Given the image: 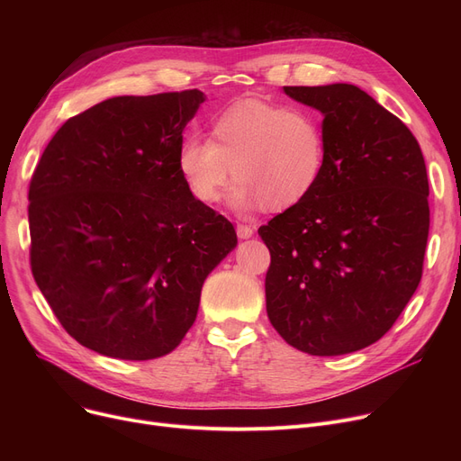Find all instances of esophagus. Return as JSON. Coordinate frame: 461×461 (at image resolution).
<instances>
[{
    "instance_id": "obj_1",
    "label": "esophagus",
    "mask_w": 461,
    "mask_h": 461,
    "mask_svg": "<svg viewBox=\"0 0 461 461\" xmlns=\"http://www.w3.org/2000/svg\"><path fill=\"white\" fill-rule=\"evenodd\" d=\"M237 235L239 239H250L254 235V228L249 224H237Z\"/></svg>"
}]
</instances>
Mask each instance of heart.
<instances>
[{
  "instance_id": "heart-1",
  "label": "heart",
  "mask_w": 461,
  "mask_h": 461,
  "mask_svg": "<svg viewBox=\"0 0 461 461\" xmlns=\"http://www.w3.org/2000/svg\"><path fill=\"white\" fill-rule=\"evenodd\" d=\"M327 160L320 117L261 99H240L211 121V141L186 136L177 167L192 198L214 203L233 174L228 202L247 212L285 211L316 190Z\"/></svg>"
}]
</instances>
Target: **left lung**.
Masks as SVG:
<instances>
[{
  "label": "left lung",
  "mask_w": 461,
  "mask_h": 461,
  "mask_svg": "<svg viewBox=\"0 0 461 461\" xmlns=\"http://www.w3.org/2000/svg\"><path fill=\"white\" fill-rule=\"evenodd\" d=\"M284 91L321 112L327 160L316 190L258 230L271 252L267 316L299 351L353 353L391 330L422 278L424 157L413 132L357 86Z\"/></svg>",
  "instance_id": "1"
}]
</instances>
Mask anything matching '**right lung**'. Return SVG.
Returning <instances> with one entry per match:
<instances>
[{
  "instance_id": "1",
  "label": "right lung",
  "mask_w": 461,
  "mask_h": 461,
  "mask_svg": "<svg viewBox=\"0 0 461 461\" xmlns=\"http://www.w3.org/2000/svg\"><path fill=\"white\" fill-rule=\"evenodd\" d=\"M200 89L113 96L67 119L30 183V263L78 344L123 360L174 351L207 275L237 245L177 167Z\"/></svg>"
}]
</instances>
